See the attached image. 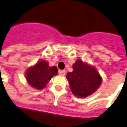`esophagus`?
<instances>
[{
  "label": "esophagus",
  "mask_w": 127,
  "mask_h": 127,
  "mask_svg": "<svg viewBox=\"0 0 127 127\" xmlns=\"http://www.w3.org/2000/svg\"><path fill=\"white\" fill-rule=\"evenodd\" d=\"M65 73H66V71L64 70H60L59 71V74L61 75V76H64L65 75Z\"/></svg>",
  "instance_id": "1"
}]
</instances>
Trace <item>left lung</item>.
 Returning a JSON list of instances; mask_svg holds the SVG:
<instances>
[{
  "instance_id": "left-lung-1",
  "label": "left lung",
  "mask_w": 127,
  "mask_h": 127,
  "mask_svg": "<svg viewBox=\"0 0 127 127\" xmlns=\"http://www.w3.org/2000/svg\"><path fill=\"white\" fill-rule=\"evenodd\" d=\"M73 72L67 75L72 93L78 97H87L95 92L101 83V77L95 68L82 60L73 65Z\"/></svg>"
}]
</instances>
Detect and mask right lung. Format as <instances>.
<instances>
[{
	"label": "right lung",
	"instance_id": "obj_1",
	"mask_svg": "<svg viewBox=\"0 0 127 127\" xmlns=\"http://www.w3.org/2000/svg\"><path fill=\"white\" fill-rule=\"evenodd\" d=\"M57 73L58 70L57 67H49L48 62L41 60L26 70V76L29 84L32 87L37 90H42Z\"/></svg>",
	"mask_w": 127,
	"mask_h": 127
}]
</instances>
